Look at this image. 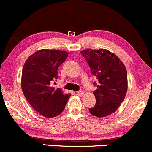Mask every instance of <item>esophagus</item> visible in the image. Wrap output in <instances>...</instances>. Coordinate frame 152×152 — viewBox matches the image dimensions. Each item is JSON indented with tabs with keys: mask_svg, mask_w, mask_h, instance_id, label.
I'll return each mask as SVG.
<instances>
[{
	"mask_svg": "<svg viewBox=\"0 0 152 152\" xmlns=\"http://www.w3.org/2000/svg\"><path fill=\"white\" fill-rule=\"evenodd\" d=\"M77 95H79V96H82V95H83V92L82 90H80V91L77 92Z\"/></svg>",
	"mask_w": 152,
	"mask_h": 152,
	"instance_id": "obj_1",
	"label": "esophagus"
}]
</instances>
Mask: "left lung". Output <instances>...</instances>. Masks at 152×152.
<instances>
[{
    "label": "left lung",
    "mask_w": 152,
    "mask_h": 152,
    "mask_svg": "<svg viewBox=\"0 0 152 152\" xmlns=\"http://www.w3.org/2000/svg\"><path fill=\"white\" fill-rule=\"evenodd\" d=\"M83 57L89 64L91 73L98 79L93 91L96 103L90 113L98 118L106 117L116 111L124 101L128 89L127 71L122 61L105 49H85Z\"/></svg>",
    "instance_id": "left-lung-1"
}]
</instances>
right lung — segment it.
I'll use <instances>...</instances> for the list:
<instances>
[{
	"instance_id": "right-lung-1",
	"label": "right lung",
	"mask_w": 152,
	"mask_h": 152,
	"mask_svg": "<svg viewBox=\"0 0 152 152\" xmlns=\"http://www.w3.org/2000/svg\"><path fill=\"white\" fill-rule=\"evenodd\" d=\"M65 51L42 49L29 56L23 64L21 89L36 111L46 118L57 116L64 110L70 94L52 86L58 79V67L68 56Z\"/></svg>"
}]
</instances>
